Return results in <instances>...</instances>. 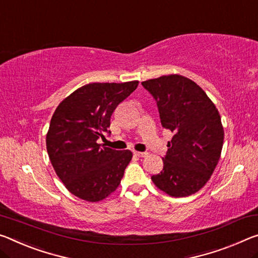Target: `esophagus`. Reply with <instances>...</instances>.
<instances>
[{
  "instance_id": "esophagus-1",
  "label": "esophagus",
  "mask_w": 258,
  "mask_h": 258,
  "mask_svg": "<svg viewBox=\"0 0 258 258\" xmlns=\"http://www.w3.org/2000/svg\"><path fill=\"white\" fill-rule=\"evenodd\" d=\"M133 154L136 155V156H138V157H145V156H147V153H141V151H134Z\"/></svg>"
}]
</instances>
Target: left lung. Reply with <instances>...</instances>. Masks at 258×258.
I'll return each instance as SVG.
<instances>
[{
	"label": "left lung",
	"instance_id": "obj_1",
	"mask_svg": "<svg viewBox=\"0 0 258 258\" xmlns=\"http://www.w3.org/2000/svg\"><path fill=\"white\" fill-rule=\"evenodd\" d=\"M141 84L157 102L162 126L173 133L162 172L151 180L173 198L195 194L210 179L222 154L224 127L218 110L198 84L183 76Z\"/></svg>",
	"mask_w": 258,
	"mask_h": 258
}]
</instances>
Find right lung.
Listing matches in <instances>:
<instances>
[{
	"label": "right lung",
	"instance_id": "1",
	"mask_svg": "<svg viewBox=\"0 0 258 258\" xmlns=\"http://www.w3.org/2000/svg\"><path fill=\"white\" fill-rule=\"evenodd\" d=\"M138 85V80L92 83L56 108L46 137L47 151L56 174L77 198L99 202L119 186L132 151L108 148L97 139L104 138L113 110Z\"/></svg>",
	"mask_w": 258,
	"mask_h": 258
}]
</instances>
